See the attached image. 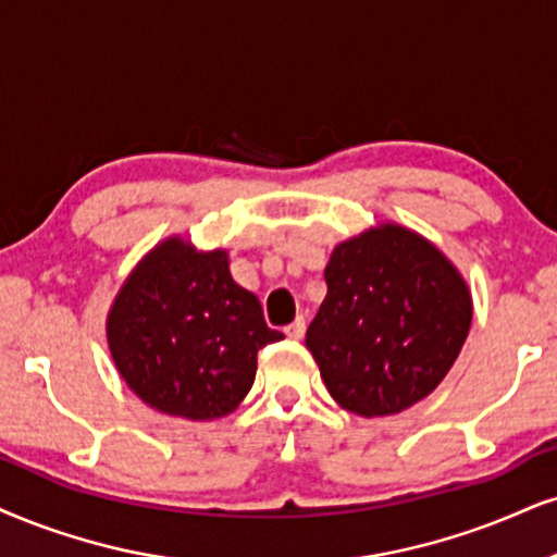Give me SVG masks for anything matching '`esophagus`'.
<instances>
[{
  "mask_svg": "<svg viewBox=\"0 0 557 557\" xmlns=\"http://www.w3.org/2000/svg\"><path fill=\"white\" fill-rule=\"evenodd\" d=\"M286 335H289L292 341H301V335H305V320L297 318L292 325H286Z\"/></svg>",
  "mask_w": 557,
  "mask_h": 557,
  "instance_id": "obj_1",
  "label": "esophagus"
}]
</instances>
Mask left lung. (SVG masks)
I'll list each match as a JSON object with an SVG mask.
<instances>
[{"label": "left lung", "instance_id": "8db88e82", "mask_svg": "<svg viewBox=\"0 0 557 557\" xmlns=\"http://www.w3.org/2000/svg\"><path fill=\"white\" fill-rule=\"evenodd\" d=\"M325 284L305 346L333 400L380 418L434 393L472 325L459 268L431 239L382 222L333 247Z\"/></svg>", "mask_w": 557, "mask_h": 557}]
</instances>
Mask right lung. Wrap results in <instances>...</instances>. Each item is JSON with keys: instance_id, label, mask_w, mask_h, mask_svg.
<instances>
[{"instance_id": "right-lung-1", "label": "right lung", "mask_w": 557, "mask_h": 557, "mask_svg": "<svg viewBox=\"0 0 557 557\" xmlns=\"http://www.w3.org/2000/svg\"><path fill=\"white\" fill-rule=\"evenodd\" d=\"M111 359L128 389L164 416L216 421L256 382L258 351L284 333L230 271V252L164 237L132 268L106 320Z\"/></svg>"}]
</instances>
